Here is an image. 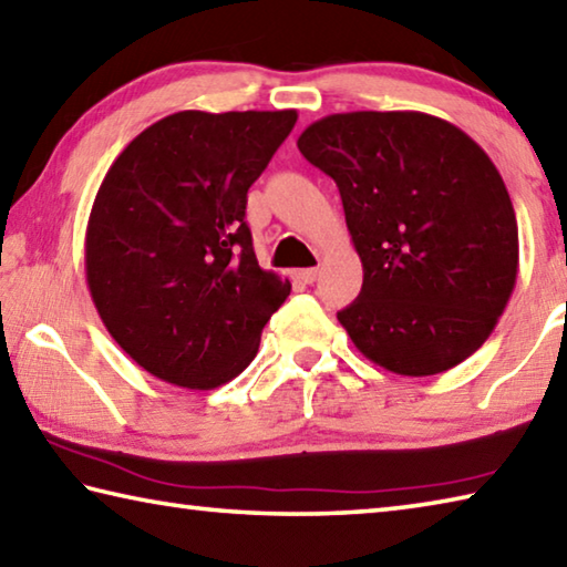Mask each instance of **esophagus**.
<instances>
[{
  "label": "esophagus",
  "instance_id": "34e87169",
  "mask_svg": "<svg viewBox=\"0 0 567 567\" xmlns=\"http://www.w3.org/2000/svg\"><path fill=\"white\" fill-rule=\"evenodd\" d=\"M295 280L302 285H312L317 280V267H307V270H295Z\"/></svg>",
  "mask_w": 567,
  "mask_h": 567
}]
</instances>
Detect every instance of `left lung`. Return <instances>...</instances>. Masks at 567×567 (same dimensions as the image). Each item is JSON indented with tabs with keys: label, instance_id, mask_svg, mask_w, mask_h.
<instances>
[{
	"label": "left lung",
	"instance_id": "8db88e82",
	"mask_svg": "<svg viewBox=\"0 0 567 567\" xmlns=\"http://www.w3.org/2000/svg\"><path fill=\"white\" fill-rule=\"evenodd\" d=\"M297 148L337 183L364 267L337 312L359 352L404 377L468 359L518 277L516 210L486 151L421 111L332 113Z\"/></svg>",
	"mask_w": 567,
	"mask_h": 567
}]
</instances>
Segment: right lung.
Here are the masks:
<instances>
[{
  "instance_id": "add662e5",
  "label": "right lung",
  "mask_w": 567,
  "mask_h": 567,
  "mask_svg": "<svg viewBox=\"0 0 567 567\" xmlns=\"http://www.w3.org/2000/svg\"><path fill=\"white\" fill-rule=\"evenodd\" d=\"M297 111H178L113 161L86 225L101 322L161 382L208 391L248 367L292 285L257 265L250 185Z\"/></svg>"
}]
</instances>
